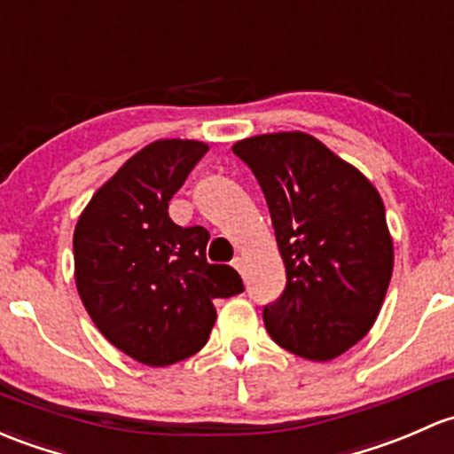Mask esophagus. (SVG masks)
<instances>
[{
	"instance_id": "esophagus-1",
	"label": "esophagus",
	"mask_w": 454,
	"mask_h": 454,
	"mask_svg": "<svg viewBox=\"0 0 454 454\" xmlns=\"http://www.w3.org/2000/svg\"><path fill=\"white\" fill-rule=\"evenodd\" d=\"M232 267H235L241 276L246 274V261H243V256H235V259H232Z\"/></svg>"
}]
</instances>
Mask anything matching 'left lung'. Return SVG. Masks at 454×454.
<instances>
[{
    "instance_id": "8db88e82",
    "label": "left lung",
    "mask_w": 454,
    "mask_h": 454,
    "mask_svg": "<svg viewBox=\"0 0 454 454\" xmlns=\"http://www.w3.org/2000/svg\"><path fill=\"white\" fill-rule=\"evenodd\" d=\"M232 152L263 189L287 285L263 309L270 337L311 361H331L376 322L394 243L385 204L356 167L307 132L237 141Z\"/></svg>"
}]
</instances>
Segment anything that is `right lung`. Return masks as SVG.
Listing matches in <instances>:
<instances>
[{
    "instance_id": "obj_1",
    "label": "right lung",
    "mask_w": 454,
    "mask_h": 454,
    "mask_svg": "<svg viewBox=\"0 0 454 454\" xmlns=\"http://www.w3.org/2000/svg\"><path fill=\"white\" fill-rule=\"evenodd\" d=\"M208 152L160 139L95 191L74 232L75 287L104 337L143 365L178 364L204 348L213 300L243 291L231 265L207 261L208 231L171 222L169 200Z\"/></svg>"
}]
</instances>
